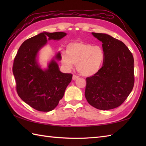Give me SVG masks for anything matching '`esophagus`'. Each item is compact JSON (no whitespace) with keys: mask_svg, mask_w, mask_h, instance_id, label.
Listing matches in <instances>:
<instances>
[{"mask_svg":"<svg viewBox=\"0 0 146 146\" xmlns=\"http://www.w3.org/2000/svg\"><path fill=\"white\" fill-rule=\"evenodd\" d=\"M79 78V77L78 76H76V75H73V80H77Z\"/></svg>","mask_w":146,"mask_h":146,"instance_id":"esophagus-1","label":"esophagus"}]
</instances>
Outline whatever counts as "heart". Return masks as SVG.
<instances>
[{
    "instance_id": "obj_1",
    "label": "heart",
    "mask_w": 146,
    "mask_h": 146,
    "mask_svg": "<svg viewBox=\"0 0 146 146\" xmlns=\"http://www.w3.org/2000/svg\"><path fill=\"white\" fill-rule=\"evenodd\" d=\"M66 51L61 52V61L68 70L76 66V70L84 76H92L97 74L103 66L104 51L99 46L81 41H72L66 46Z\"/></svg>"
}]
</instances>
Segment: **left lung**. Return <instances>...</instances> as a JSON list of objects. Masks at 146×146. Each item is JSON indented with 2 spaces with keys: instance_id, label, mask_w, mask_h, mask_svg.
Listing matches in <instances>:
<instances>
[{
  "instance_id": "obj_1",
  "label": "left lung",
  "mask_w": 146,
  "mask_h": 146,
  "mask_svg": "<svg viewBox=\"0 0 146 146\" xmlns=\"http://www.w3.org/2000/svg\"><path fill=\"white\" fill-rule=\"evenodd\" d=\"M92 34L102 42L105 60L99 72L86 79L85 98L97 109H113L126 100L134 87V58L121 41L107 34Z\"/></svg>"
}]
</instances>
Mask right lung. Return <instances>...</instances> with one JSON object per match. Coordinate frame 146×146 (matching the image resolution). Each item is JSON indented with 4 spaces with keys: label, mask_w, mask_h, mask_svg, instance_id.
<instances>
[{
    "label": "right lung",
    "mask_w": 146,
    "mask_h": 146,
    "mask_svg": "<svg viewBox=\"0 0 146 146\" xmlns=\"http://www.w3.org/2000/svg\"><path fill=\"white\" fill-rule=\"evenodd\" d=\"M66 35L63 32H42L26 40L14 58L12 72L18 95L38 111L54 109L72 79L71 73L60 70L56 61L61 60L60 51L48 62L47 68H42L38 61L39 52L48 41H59Z\"/></svg>",
    "instance_id": "add662e5"
}]
</instances>
